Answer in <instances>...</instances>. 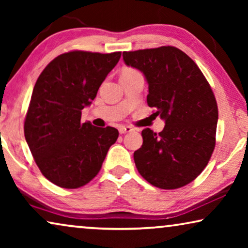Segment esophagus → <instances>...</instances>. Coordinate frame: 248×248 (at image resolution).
I'll return each instance as SVG.
<instances>
[{
    "label": "esophagus",
    "instance_id": "34e87169",
    "mask_svg": "<svg viewBox=\"0 0 248 248\" xmlns=\"http://www.w3.org/2000/svg\"><path fill=\"white\" fill-rule=\"evenodd\" d=\"M118 131H120L121 134H125L128 133V132L134 131V128L132 126H128V125H121V126L118 127Z\"/></svg>",
    "mask_w": 248,
    "mask_h": 248
}]
</instances>
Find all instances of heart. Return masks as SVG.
<instances>
[{
	"instance_id": "obj_1",
	"label": "heart",
	"mask_w": 248,
	"mask_h": 248,
	"mask_svg": "<svg viewBox=\"0 0 248 248\" xmlns=\"http://www.w3.org/2000/svg\"><path fill=\"white\" fill-rule=\"evenodd\" d=\"M133 72H137V71L131 69V67H124L123 71H122V74H128V73H133ZM121 74V76H122Z\"/></svg>"
}]
</instances>
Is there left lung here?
<instances>
[{"instance_id":"obj_1","label":"left lung","mask_w":248,"mask_h":248,"mask_svg":"<svg viewBox=\"0 0 248 248\" xmlns=\"http://www.w3.org/2000/svg\"><path fill=\"white\" fill-rule=\"evenodd\" d=\"M123 60L144 74L147 103L165 121L160 133L142 131L143 143L134 152L139 172L162 189L187 185L206 167L216 145L218 106L211 87L176 47L123 52Z\"/></svg>"}]
</instances>
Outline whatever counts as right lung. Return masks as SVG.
I'll use <instances>...</instances> for the list:
<instances>
[{
  "label": "right lung",
  "mask_w": 248,
  "mask_h": 248,
  "mask_svg": "<svg viewBox=\"0 0 248 248\" xmlns=\"http://www.w3.org/2000/svg\"><path fill=\"white\" fill-rule=\"evenodd\" d=\"M121 54H61L36 81L25 138L42 174L60 187L78 188L89 183L117 140L115 127L82 123L81 110L93 103Z\"/></svg>",
  "instance_id": "1"
}]
</instances>
